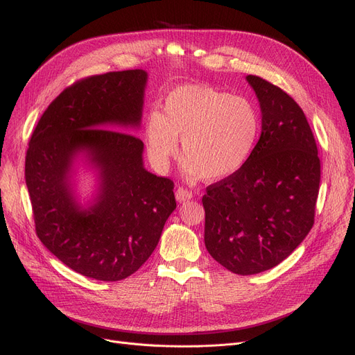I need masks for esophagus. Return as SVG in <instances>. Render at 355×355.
<instances>
[{
	"label": "esophagus",
	"instance_id": "esophagus-1",
	"mask_svg": "<svg viewBox=\"0 0 355 355\" xmlns=\"http://www.w3.org/2000/svg\"><path fill=\"white\" fill-rule=\"evenodd\" d=\"M175 198H177L178 202H184V201L191 200V198H193V194H191L189 190H185V189L180 187V189L175 191Z\"/></svg>",
	"mask_w": 355,
	"mask_h": 355
}]
</instances>
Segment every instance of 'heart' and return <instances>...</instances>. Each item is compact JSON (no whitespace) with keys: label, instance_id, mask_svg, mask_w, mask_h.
<instances>
[{"label":"heart","instance_id":"1","mask_svg":"<svg viewBox=\"0 0 355 355\" xmlns=\"http://www.w3.org/2000/svg\"><path fill=\"white\" fill-rule=\"evenodd\" d=\"M257 107L246 98L207 85H181L165 99V114L153 109L146 144L153 161L166 168L178 153L190 180L220 181L236 174L250 158L260 134Z\"/></svg>","mask_w":355,"mask_h":355}]
</instances>
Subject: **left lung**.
<instances>
[{
	"instance_id": "8db88e82",
	"label": "left lung",
	"mask_w": 355,
	"mask_h": 355,
	"mask_svg": "<svg viewBox=\"0 0 355 355\" xmlns=\"http://www.w3.org/2000/svg\"><path fill=\"white\" fill-rule=\"evenodd\" d=\"M262 132L240 170L207 187L204 243L237 275L269 270L302 243L320 191L318 148L304 110L286 92L249 74Z\"/></svg>"
}]
</instances>
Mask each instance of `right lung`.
<instances>
[{
	"label": "right lung",
	"mask_w": 355,
	"mask_h": 355,
	"mask_svg": "<svg viewBox=\"0 0 355 355\" xmlns=\"http://www.w3.org/2000/svg\"><path fill=\"white\" fill-rule=\"evenodd\" d=\"M146 82L141 69L76 82L49 105L27 149L37 236L66 266L96 281L135 273L177 207L174 182L145 170L142 141L126 134L141 126ZM79 160L97 175L86 205L73 189Z\"/></svg>",
	"instance_id": "add662e5"
}]
</instances>
